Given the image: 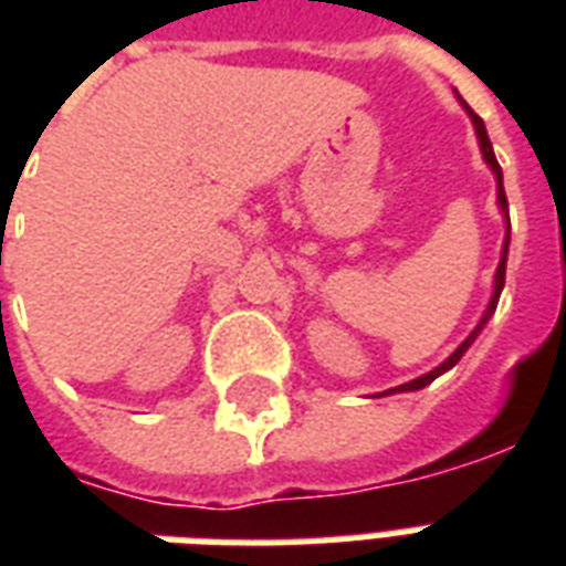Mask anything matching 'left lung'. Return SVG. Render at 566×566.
<instances>
[{
    "label": "left lung",
    "instance_id": "obj_1",
    "mask_svg": "<svg viewBox=\"0 0 566 566\" xmlns=\"http://www.w3.org/2000/svg\"><path fill=\"white\" fill-rule=\"evenodd\" d=\"M467 112H470V117H473L475 136H479V145H482V154H485L488 166H491V169H494V175H497V199H500V209L506 211V209H510V202H506V193H503V172H500V163H497V157H494V148H491V139H488L485 124H482V117L475 115V112H473V108H470V105H467ZM506 218H510V214H506ZM506 251H510V233H506V245H503V258H500L497 279H494V296H491V303H488V312H485V318H482V324H479V327H475V331L470 333V336H467V339H463L461 345H458V352H454V355H451L449 360L442 364V367H437V369H433V373H427V376H421V379L409 381V385H400L397 391H418V388H424V385H430V381L437 379V376H442L446 369L454 367V364H458V360H461V357H463V352H467V348L473 345V339H475V336H479V331H482V327H485V321L491 318V312L497 308L500 291H503V282H506ZM388 394H394V391H388Z\"/></svg>",
    "mask_w": 566,
    "mask_h": 566
}]
</instances>
